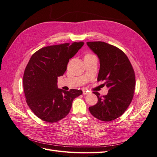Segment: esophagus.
<instances>
[{"mask_svg": "<svg viewBox=\"0 0 157 157\" xmlns=\"http://www.w3.org/2000/svg\"><path fill=\"white\" fill-rule=\"evenodd\" d=\"M89 94V91H88V90H83V95H86V94Z\"/></svg>", "mask_w": 157, "mask_h": 157, "instance_id": "34e87169", "label": "esophagus"}]
</instances>
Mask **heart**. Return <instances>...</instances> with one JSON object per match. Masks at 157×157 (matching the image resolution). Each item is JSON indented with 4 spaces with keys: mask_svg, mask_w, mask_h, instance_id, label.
I'll use <instances>...</instances> for the list:
<instances>
[{
    "mask_svg": "<svg viewBox=\"0 0 157 157\" xmlns=\"http://www.w3.org/2000/svg\"><path fill=\"white\" fill-rule=\"evenodd\" d=\"M93 55H91V54H87L86 56H92Z\"/></svg>",
    "mask_w": 157,
    "mask_h": 157,
    "instance_id": "obj_1",
    "label": "heart"
}]
</instances>
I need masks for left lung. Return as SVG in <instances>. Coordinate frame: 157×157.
<instances>
[{
	"label": "left lung",
	"instance_id": "left-lung-1",
	"mask_svg": "<svg viewBox=\"0 0 157 157\" xmlns=\"http://www.w3.org/2000/svg\"><path fill=\"white\" fill-rule=\"evenodd\" d=\"M86 44L100 60L97 81H104V85L108 88L106 95L93 92L98 102L89 107V111L101 121H113L125 113L132 101L136 87L134 69L127 55L118 48L102 41Z\"/></svg>",
	"mask_w": 157,
	"mask_h": 157
}]
</instances>
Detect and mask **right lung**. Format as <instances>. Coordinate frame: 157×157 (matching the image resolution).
<instances>
[{
  "label": "right lung",
  "instance_id": "add662e5",
  "mask_svg": "<svg viewBox=\"0 0 157 157\" xmlns=\"http://www.w3.org/2000/svg\"><path fill=\"white\" fill-rule=\"evenodd\" d=\"M83 42L48 46L33 54L25 69L23 90L27 105L43 121L54 123L70 112L81 90L65 91L58 88V77L63 76L69 59L83 46Z\"/></svg>",
  "mask_w": 157,
  "mask_h": 157
}]
</instances>
